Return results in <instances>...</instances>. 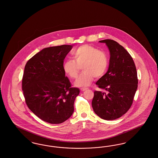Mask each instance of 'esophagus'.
Returning a JSON list of instances; mask_svg holds the SVG:
<instances>
[{
    "label": "esophagus",
    "mask_w": 158,
    "mask_h": 158,
    "mask_svg": "<svg viewBox=\"0 0 158 158\" xmlns=\"http://www.w3.org/2000/svg\"><path fill=\"white\" fill-rule=\"evenodd\" d=\"M81 91H85V90H87V88H81L80 89Z\"/></svg>",
    "instance_id": "1"
}]
</instances>
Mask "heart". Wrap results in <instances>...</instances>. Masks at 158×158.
<instances>
[{
  "instance_id": "b5f03b06",
  "label": "heart",
  "mask_w": 158,
  "mask_h": 158,
  "mask_svg": "<svg viewBox=\"0 0 158 158\" xmlns=\"http://www.w3.org/2000/svg\"><path fill=\"white\" fill-rule=\"evenodd\" d=\"M73 60L63 62L64 72L71 79H76L81 68L83 72L76 80L75 85L79 88L89 86L95 77L103 76L107 71L109 59L104 51L99 50L91 45L84 44L77 48L72 53Z\"/></svg>"
}]
</instances>
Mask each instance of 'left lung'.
Instances as JSON below:
<instances>
[{
  "mask_svg": "<svg viewBox=\"0 0 158 158\" xmlns=\"http://www.w3.org/2000/svg\"><path fill=\"white\" fill-rule=\"evenodd\" d=\"M99 42L106 44L110 59L107 72L96 85L107 93L95 90L92 106L102 119L114 120L126 114L132 104L138 88L137 72L132 57L122 46L111 39Z\"/></svg>",
  "mask_w": 158,
  "mask_h": 158,
  "instance_id": "obj_1",
  "label": "left lung"
}]
</instances>
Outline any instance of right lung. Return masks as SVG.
<instances>
[{
	"label": "right lung",
	"instance_id": "right-lung-1",
	"mask_svg": "<svg viewBox=\"0 0 158 158\" xmlns=\"http://www.w3.org/2000/svg\"><path fill=\"white\" fill-rule=\"evenodd\" d=\"M73 45L43 49L26 63L22 90L29 109L40 119L59 124L68 119L79 89L71 88L63 69L64 59Z\"/></svg>",
	"mask_w": 158,
	"mask_h": 158
}]
</instances>
